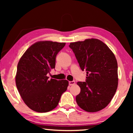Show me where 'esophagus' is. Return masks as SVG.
<instances>
[{
	"label": "esophagus",
	"instance_id": "esophagus-1",
	"mask_svg": "<svg viewBox=\"0 0 133 133\" xmlns=\"http://www.w3.org/2000/svg\"><path fill=\"white\" fill-rule=\"evenodd\" d=\"M75 84V81H71V82H69V84L70 85H73Z\"/></svg>",
	"mask_w": 133,
	"mask_h": 133
}]
</instances>
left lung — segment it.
<instances>
[{
    "label": "left lung",
    "mask_w": 133,
    "mask_h": 133,
    "mask_svg": "<svg viewBox=\"0 0 133 133\" xmlns=\"http://www.w3.org/2000/svg\"><path fill=\"white\" fill-rule=\"evenodd\" d=\"M82 71L85 82H78L80 93L76 100L81 109L96 112L111 102L118 85V66L115 56L106 44L96 39L70 43Z\"/></svg>",
    "instance_id": "8db88e82"
}]
</instances>
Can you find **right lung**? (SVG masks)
<instances>
[{
	"instance_id": "right-lung-1",
	"label": "right lung",
	"mask_w": 133,
	"mask_h": 133,
	"mask_svg": "<svg viewBox=\"0 0 133 133\" xmlns=\"http://www.w3.org/2000/svg\"><path fill=\"white\" fill-rule=\"evenodd\" d=\"M65 43L42 41L27 50L17 67L16 84L24 102L33 111L46 112L57 106L69 85L66 80H49L47 76L55 68L56 57Z\"/></svg>"
}]
</instances>
